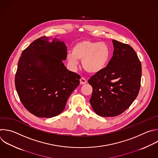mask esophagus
<instances>
[{
    "label": "esophagus",
    "instance_id": "obj_1",
    "mask_svg": "<svg viewBox=\"0 0 158 158\" xmlns=\"http://www.w3.org/2000/svg\"><path fill=\"white\" fill-rule=\"evenodd\" d=\"M85 83H87V81L84 77H81L80 79V84L82 85V84H85Z\"/></svg>",
    "mask_w": 158,
    "mask_h": 158
}]
</instances>
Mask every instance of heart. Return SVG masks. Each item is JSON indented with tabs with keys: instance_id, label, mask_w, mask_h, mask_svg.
I'll use <instances>...</instances> for the list:
<instances>
[{
	"instance_id": "1",
	"label": "heart",
	"mask_w": 158,
	"mask_h": 158,
	"mask_svg": "<svg viewBox=\"0 0 158 158\" xmlns=\"http://www.w3.org/2000/svg\"><path fill=\"white\" fill-rule=\"evenodd\" d=\"M110 56V48L107 44L82 40L73 45L71 52L68 55V60L73 67L77 65L78 60H82L83 68L90 74H96L107 66Z\"/></svg>"
}]
</instances>
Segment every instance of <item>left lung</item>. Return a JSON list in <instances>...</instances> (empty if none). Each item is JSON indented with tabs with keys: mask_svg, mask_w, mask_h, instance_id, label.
<instances>
[{
	"mask_svg": "<svg viewBox=\"0 0 158 158\" xmlns=\"http://www.w3.org/2000/svg\"><path fill=\"white\" fill-rule=\"evenodd\" d=\"M113 56L108 65L92 76L90 103L99 116L115 117L125 111L135 100L140 89L141 64L133 48L112 40Z\"/></svg>",
	"mask_w": 158,
	"mask_h": 158,
	"instance_id": "1",
	"label": "left lung"
}]
</instances>
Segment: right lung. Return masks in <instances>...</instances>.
I'll return each instance as SVG.
<instances>
[{
	"mask_svg": "<svg viewBox=\"0 0 158 158\" xmlns=\"http://www.w3.org/2000/svg\"><path fill=\"white\" fill-rule=\"evenodd\" d=\"M66 57L65 43L56 37L42 36L23 51L15 88L23 106L34 115L51 118L60 115L79 85L80 76L67 69L63 63Z\"/></svg>",
	"mask_w": 158,
	"mask_h": 158,
	"instance_id": "obj_1",
	"label": "right lung"
}]
</instances>
